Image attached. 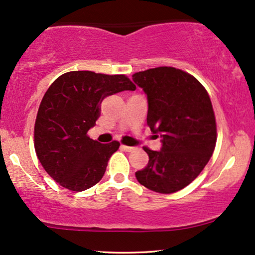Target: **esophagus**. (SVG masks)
<instances>
[{
	"mask_svg": "<svg viewBox=\"0 0 255 255\" xmlns=\"http://www.w3.org/2000/svg\"><path fill=\"white\" fill-rule=\"evenodd\" d=\"M121 148H122V149H124V150H126V151H133V150H135V149H136V148H135V147H130V146H126V144H122V146H121Z\"/></svg>",
	"mask_w": 255,
	"mask_h": 255,
	"instance_id": "esophagus-1",
	"label": "esophagus"
}]
</instances>
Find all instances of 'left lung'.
I'll use <instances>...</instances> for the list:
<instances>
[{"label":"left lung","mask_w":255,"mask_h":255,"mask_svg":"<svg viewBox=\"0 0 255 255\" xmlns=\"http://www.w3.org/2000/svg\"><path fill=\"white\" fill-rule=\"evenodd\" d=\"M133 81L147 94V125L162 142L159 151L143 147L149 161L135 176L150 191L175 193L198 178L214 151L217 122L211 99L194 76L174 67L135 73Z\"/></svg>","instance_id":"left-lung-1"}]
</instances>
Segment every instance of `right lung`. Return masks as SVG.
I'll use <instances>...</instances> for the list:
<instances>
[{
    "label": "right lung",
    "mask_w": 255,
    "mask_h": 255,
    "mask_svg": "<svg viewBox=\"0 0 255 255\" xmlns=\"http://www.w3.org/2000/svg\"><path fill=\"white\" fill-rule=\"evenodd\" d=\"M135 88L126 75L89 70L64 73L51 83L38 107L34 147L42 167L57 183L82 192L102 179L120 142L102 144L87 133L107 96Z\"/></svg>",
    "instance_id": "1"
}]
</instances>
